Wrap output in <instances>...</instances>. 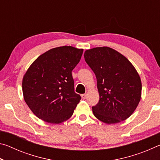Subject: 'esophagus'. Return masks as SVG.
Wrapping results in <instances>:
<instances>
[{"label":"esophagus","mask_w":160,"mask_h":160,"mask_svg":"<svg viewBox=\"0 0 160 160\" xmlns=\"http://www.w3.org/2000/svg\"><path fill=\"white\" fill-rule=\"evenodd\" d=\"M81 97H82V98L83 99H85L86 97H87V94H82V95H81Z\"/></svg>","instance_id":"1"}]
</instances>
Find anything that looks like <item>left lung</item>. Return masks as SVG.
I'll use <instances>...</instances> for the list:
<instances>
[{"instance_id":"left-lung-1","label":"left lung","mask_w":160,"mask_h":160,"mask_svg":"<svg viewBox=\"0 0 160 160\" xmlns=\"http://www.w3.org/2000/svg\"><path fill=\"white\" fill-rule=\"evenodd\" d=\"M84 57L96 75L99 94V102L92 107L94 116L107 124L126 120L141 98L137 70L125 56L107 47L87 50Z\"/></svg>"}]
</instances>
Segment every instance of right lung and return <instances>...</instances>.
I'll return each instance as SVG.
<instances>
[{
  "mask_svg": "<svg viewBox=\"0 0 160 160\" xmlns=\"http://www.w3.org/2000/svg\"><path fill=\"white\" fill-rule=\"evenodd\" d=\"M82 52L70 46L51 48L27 70L22 79L24 99L38 118L58 124L71 117L81 99L74 91L72 70Z\"/></svg>",
  "mask_w": 160,
  "mask_h": 160,
  "instance_id": "right-lung-1",
  "label": "right lung"
}]
</instances>
